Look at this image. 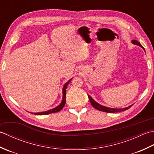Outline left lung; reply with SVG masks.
<instances>
[{
    "label": "left lung",
    "mask_w": 154,
    "mask_h": 154,
    "mask_svg": "<svg viewBox=\"0 0 154 154\" xmlns=\"http://www.w3.org/2000/svg\"><path fill=\"white\" fill-rule=\"evenodd\" d=\"M132 42V43H133L134 44L138 45H139V46H140V47H142V48H143L142 45L141 44H140V42H138L137 40H133ZM88 97H89V100H90V102H91V104H92V106L94 108V109H97L98 110L103 111V112H109V113L119 112H122V111H124V110H128V109H130V108L132 106V105H131V106H128V107L124 108V109H112V108H108V107H106V106H104L100 105V104H99V103H97V102H95V101H94L89 95H88Z\"/></svg>",
    "instance_id": "left-lung-1"
}]
</instances>
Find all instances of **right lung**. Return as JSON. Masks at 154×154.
Masks as SVG:
<instances>
[{"instance_id": "add662e5", "label": "right lung", "mask_w": 154, "mask_h": 154, "mask_svg": "<svg viewBox=\"0 0 154 154\" xmlns=\"http://www.w3.org/2000/svg\"><path fill=\"white\" fill-rule=\"evenodd\" d=\"M72 79H71L69 81H68L65 84V85L63 88V99H62V101L60 105L57 106V107L54 108L53 109H51L50 110L45 111V112H37V113H34V114H36V115H45V114H51V113H55V112H57L59 111H60L64 107V105L65 104V102H66V100H65V96H66V89L67 87V85L69 83L70 81H71Z\"/></svg>"}]
</instances>
